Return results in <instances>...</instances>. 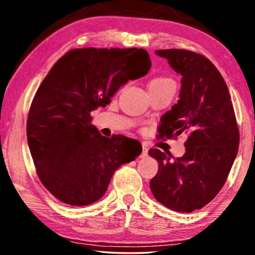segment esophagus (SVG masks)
Returning a JSON list of instances; mask_svg holds the SVG:
<instances>
[{
    "label": "esophagus",
    "instance_id": "34e87169",
    "mask_svg": "<svg viewBox=\"0 0 255 255\" xmlns=\"http://www.w3.org/2000/svg\"><path fill=\"white\" fill-rule=\"evenodd\" d=\"M148 155V150H147V148L146 147H143V150H141V154H140V157L141 158H144V157H146Z\"/></svg>",
    "mask_w": 255,
    "mask_h": 255
}]
</instances>
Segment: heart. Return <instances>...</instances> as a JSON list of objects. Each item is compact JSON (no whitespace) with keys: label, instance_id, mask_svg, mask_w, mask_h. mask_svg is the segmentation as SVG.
I'll return each mask as SVG.
<instances>
[{"label":"heart","instance_id":"obj_1","mask_svg":"<svg viewBox=\"0 0 255 255\" xmlns=\"http://www.w3.org/2000/svg\"><path fill=\"white\" fill-rule=\"evenodd\" d=\"M163 84H174V82L170 79H167V77H163V76L155 77V79H153L149 82V86L163 85Z\"/></svg>","mask_w":255,"mask_h":255}]
</instances>
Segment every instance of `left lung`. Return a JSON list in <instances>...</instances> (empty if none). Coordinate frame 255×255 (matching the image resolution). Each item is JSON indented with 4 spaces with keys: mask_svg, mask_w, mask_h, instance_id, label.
Segmentation results:
<instances>
[{
    "mask_svg": "<svg viewBox=\"0 0 255 255\" xmlns=\"http://www.w3.org/2000/svg\"><path fill=\"white\" fill-rule=\"evenodd\" d=\"M182 76L178 103L165 112L159 138L187 137L183 156L171 161V153L150 148L158 172L149 187L158 202L180 213H191L214 199L225 184L237 155L240 132L227 85L208 58L185 49H163Z\"/></svg>",
    "mask_w": 255,
    "mask_h": 255,
    "instance_id": "1",
    "label": "left lung"
}]
</instances>
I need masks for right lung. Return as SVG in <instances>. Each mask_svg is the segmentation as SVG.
I'll use <instances>...</instances> for the list:
<instances>
[{
	"instance_id": "1",
	"label": "right lung",
	"mask_w": 255,
	"mask_h": 255,
	"mask_svg": "<svg viewBox=\"0 0 255 255\" xmlns=\"http://www.w3.org/2000/svg\"><path fill=\"white\" fill-rule=\"evenodd\" d=\"M150 66L145 49L90 47L70 50L51 67L30 107L27 138L41 183L58 200L93 204L115 171L139 156L137 140L101 136L91 111L109 105L120 86Z\"/></svg>"
}]
</instances>
